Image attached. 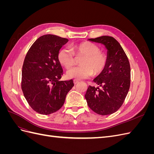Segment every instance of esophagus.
<instances>
[{"label": "esophagus", "mask_w": 154, "mask_h": 154, "mask_svg": "<svg viewBox=\"0 0 154 154\" xmlns=\"http://www.w3.org/2000/svg\"><path fill=\"white\" fill-rule=\"evenodd\" d=\"M73 82H74V84H77V83L79 82V81L78 80H73Z\"/></svg>", "instance_id": "obj_1"}]
</instances>
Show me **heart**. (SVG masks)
Wrapping results in <instances>:
<instances>
[{
    "mask_svg": "<svg viewBox=\"0 0 154 154\" xmlns=\"http://www.w3.org/2000/svg\"><path fill=\"white\" fill-rule=\"evenodd\" d=\"M76 57H83L80 61L82 66L69 69L67 74L69 78L78 80L87 78L93 73L95 75L100 74L105 68L107 62L105 54L101 52L98 46L89 42L74 45L71 49L64 48L58 54L60 63L67 69L75 64Z\"/></svg>",
    "mask_w": 154,
    "mask_h": 154,
    "instance_id": "1",
    "label": "heart"
}]
</instances>
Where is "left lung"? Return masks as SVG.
<instances>
[{
  "label": "left lung",
  "instance_id": "obj_1",
  "mask_svg": "<svg viewBox=\"0 0 154 154\" xmlns=\"http://www.w3.org/2000/svg\"><path fill=\"white\" fill-rule=\"evenodd\" d=\"M105 45L106 67L93 81L101 88L88 86L85 97L89 108L102 116L117 111L127 96L130 85V66L127 54L118 42L109 36L88 39Z\"/></svg>",
  "mask_w": 154,
  "mask_h": 154
}]
</instances>
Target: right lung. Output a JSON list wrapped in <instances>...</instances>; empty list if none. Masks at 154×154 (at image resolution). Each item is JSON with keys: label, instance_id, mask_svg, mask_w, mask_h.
<instances>
[{"label": "right lung", "instance_id": "obj_1", "mask_svg": "<svg viewBox=\"0 0 154 154\" xmlns=\"http://www.w3.org/2000/svg\"><path fill=\"white\" fill-rule=\"evenodd\" d=\"M69 41L53 35L40 36L27 51L22 70L21 88L27 103L36 112L49 115L64 104L72 80L59 81L63 69L58 54Z\"/></svg>", "mask_w": 154, "mask_h": 154}]
</instances>
